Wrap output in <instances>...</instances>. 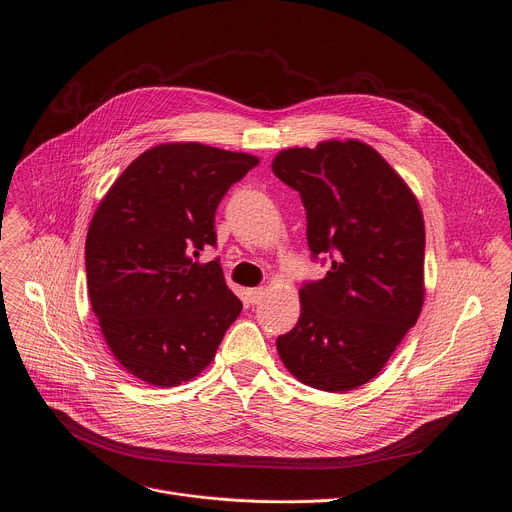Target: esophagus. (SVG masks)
<instances>
[{
	"instance_id": "1",
	"label": "esophagus",
	"mask_w": 512,
	"mask_h": 512,
	"mask_svg": "<svg viewBox=\"0 0 512 512\" xmlns=\"http://www.w3.org/2000/svg\"><path fill=\"white\" fill-rule=\"evenodd\" d=\"M265 288H253V290H249V302H253V304H257L263 296H265Z\"/></svg>"
}]
</instances>
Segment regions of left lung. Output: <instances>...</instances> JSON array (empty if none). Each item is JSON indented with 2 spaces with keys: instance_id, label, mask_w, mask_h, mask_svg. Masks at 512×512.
Segmentation results:
<instances>
[{
  "instance_id": "left-lung-1",
  "label": "left lung",
  "mask_w": 512,
  "mask_h": 512,
  "mask_svg": "<svg viewBox=\"0 0 512 512\" xmlns=\"http://www.w3.org/2000/svg\"><path fill=\"white\" fill-rule=\"evenodd\" d=\"M273 173L306 208L312 255L327 275L300 290L296 327L277 353L302 384L349 392L374 380L425 302V220L392 165L357 138L284 149Z\"/></svg>"
}]
</instances>
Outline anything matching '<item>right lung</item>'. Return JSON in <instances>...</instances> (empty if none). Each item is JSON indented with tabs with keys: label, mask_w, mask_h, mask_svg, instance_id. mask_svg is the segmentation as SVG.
<instances>
[{
	"label": "right lung",
	"mask_w": 512,
	"mask_h": 512,
	"mask_svg": "<svg viewBox=\"0 0 512 512\" xmlns=\"http://www.w3.org/2000/svg\"><path fill=\"white\" fill-rule=\"evenodd\" d=\"M259 157L202 143H163L138 155L91 218L85 269L91 310L116 361L141 382L173 388L210 365L243 310L218 261L222 196Z\"/></svg>",
	"instance_id": "obj_1"
}]
</instances>
